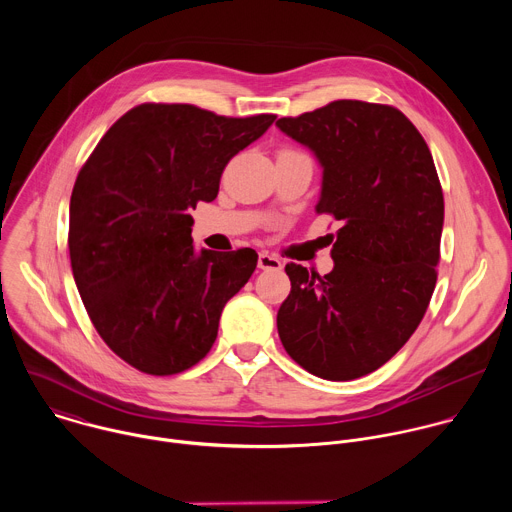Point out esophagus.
I'll list each match as a JSON object with an SVG mask.
<instances>
[{
	"label": "esophagus",
	"instance_id": "34e87169",
	"mask_svg": "<svg viewBox=\"0 0 512 512\" xmlns=\"http://www.w3.org/2000/svg\"><path fill=\"white\" fill-rule=\"evenodd\" d=\"M257 265H259V269H265V271H279V269L283 267L281 261H279V257L269 255V253H259Z\"/></svg>",
	"mask_w": 512,
	"mask_h": 512
}]
</instances>
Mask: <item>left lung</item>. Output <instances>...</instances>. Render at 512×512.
Returning <instances> with one entry per match:
<instances>
[{"label": "left lung", "mask_w": 512, "mask_h": 512, "mask_svg": "<svg viewBox=\"0 0 512 512\" xmlns=\"http://www.w3.org/2000/svg\"><path fill=\"white\" fill-rule=\"evenodd\" d=\"M275 125L320 160L316 212L340 223L328 275L285 265L291 291L277 332L308 373L352 381L383 367L425 316L440 263L442 184L425 139L391 105L342 99Z\"/></svg>", "instance_id": "1"}]
</instances>
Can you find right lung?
Returning a JSON list of instances; mask_svg holds the SVG:
<instances>
[{
    "instance_id": "obj_1",
    "label": "right lung",
    "mask_w": 512,
    "mask_h": 512,
    "mask_svg": "<svg viewBox=\"0 0 512 512\" xmlns=\"http://www.w3.org/2000/svg\"><path fill=\"white\" fill-rule=\"evenodd\" d=\"M275 115L225 117L186 103H141L83 164L70 196L68 253L103 342L133 369L168 377L212 348L225 304L257 267L253 249L192 245L198 202Z\"/></svg>"
}]
</instances>
